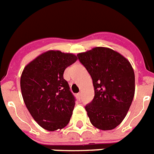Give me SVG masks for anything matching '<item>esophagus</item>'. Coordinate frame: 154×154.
Instances as JSON below:
<instances>
[{
  "instance_id": "esophagus-1",
  "label": "esophagus",
  "mask_w": 154,
  "mask_h": 154,
  "mask_svg": "<svg viewBox=\"0 0 154 154\" xmlns=\"http://www.w3.org/2000/svg\"><path fill=\"white\" fill-rule=\"evenodd\" d=\"M77 97L78 99H81L82 98V94H81V93H78V94H77Z\"/></svg>"
}]
</instances>
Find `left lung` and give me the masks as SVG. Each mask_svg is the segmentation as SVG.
Instances as JSON below:
<instances>
[{"label":"left lung","instance_id":"8db88e82","mask_svg":"<svg viewBox=\"0 0 154 154\" xmlns=\"http://www.w3.org/2000/svg\"><path fill=\"white\" fill-rule=\"evenodd\" d=\"M93 80L94 97L85 105L90 122L101 130L119 125L129 111L135 92L131 64L109 48L97 47L77 54Z\"/></svg>","mask_w":154,"mask_h":154}]
</instances>
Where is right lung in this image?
<instances>
[{
    "label": "right lung",
    "instance_id": "1",
    "mask_svg": "<svg viewBox=\"0 0 154 154\" xmlns=\"http://www.w3.org/2000/svg\"><path fill=\"white\" fill-rule=\"evenodd\" d=\"M77 59L72 53L50 50L23 70L20 89L25 104L33 119L46 130L63 129L69 122L76 98L63 74Z\"/></svg>",
    "mask_w": 154,
    "mask_h": 154
}]
</instances>
